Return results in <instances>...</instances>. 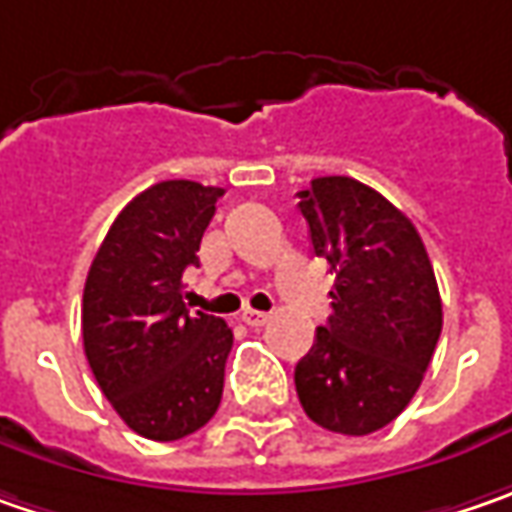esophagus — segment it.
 <instances>
[{
	"mask_svg": "<svg viewBox=\"0 0 512 512\" xmlns=\"http://www.w3.org/2000/svg\"><path fill=\"white\" fill-rule=\"evenodd\" d=\"M240 321L246 323V326H263V323L269 321V315L266 312H257V309H243L240 312Z\"/></svg>",
	"mask_w": 512,
	"mask_h": 512,
	"instance_id": "1",
	"label": "esophagus"
}]
</instances>
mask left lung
Instances as JSON below:
<instances>
[{"label":"left lung","mask_w":512,"mask_h":512,"mask_svg":"<svg viewBox=\"0 0 512 512\" xmlns=\"http://www.w3.org/2000/svg\"><path fill=\"white\" fill-rule=\"evenodd\" d=\"M315 255L335 272L332 315L295 367L300 407L323 430L369 435L418 392L441 335V295L421 234L352 177L298 191Z\"/></svg>","instance_id":"left-lung-1"}]
</instances>
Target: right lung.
<instances>
[{
  "label": "right lung",
  "mask_w": 512,
  "mask_h": 512,
  "mask_svg": "<svg viewBox=\"0 0 512 512\" xmlns=\"http://www.w3.org/2000/svg\"><path fill=\"white\" fill-rule=\"evenodd\" d=\"M223 197L217 186L166 180L137 194L102 240L82 292V344L102 395L151 441L197 433L223 398L232 329L189 312L183 272Z\"/></svg>",
  "instance_id": "add662e5"
}]
</instances>
